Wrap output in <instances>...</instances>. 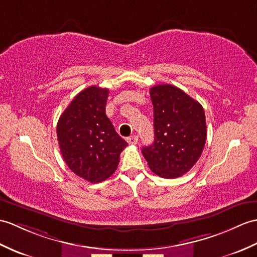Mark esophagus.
Masks as SVG:
<instances>
[{
    "mask_svg": "<svg viewBox=\"0 0 257 257\" xmlns=\"http://www.w3.org/2000/svg\"><path fill=\"white\" fill-rule=\"evenodd\" d=\"M127 141L129 145H137V143H138V137L131 136V137H129V138H127Z\"/></svg>",
    "mask_w": 257,
    "mask_h": 257,
    "instance_id": "obj_1",
    "label": "esophagus"
}]
</instances>
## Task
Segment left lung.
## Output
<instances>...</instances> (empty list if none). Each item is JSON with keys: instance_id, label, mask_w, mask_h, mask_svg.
I'll list each match as a JSON object with an SVG mask.
<instances>
[{"instance_id": "1", "label": "left lung", "mask_w": 257, "mask_h": 257, "mask_svg": "<svg viewBox=\"0 0 257 257\" xmlns=\"http://www.w3.org/2000/svg\"><path fill=\"white\" fill-rule=\"evenodd\" d=\"M154 142L142 154L151 171L176 178L193 168L204 150L207 127L202 106L181 88L170 84L151 87Z\"/></svg>"}]
</instances>
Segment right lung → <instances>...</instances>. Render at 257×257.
Returning a JSON list of instances; mask_svg holds the SVG:
<instances>
[{
  "mask_svg": "<svg viewBox=\"0 0 257 257\" xmlns=\"http://www.w3.org/2000/svg\"><path fill=\"white\" fill-rule=\"evenodd\" d=\"M108 89L89 86L71 101L57 124L62 158L70 170L91 183L107 180L128 143L106 116Z\"/></svg>",
  "mask_w": 257,
  "mask_h": 257,
  "instance_id": "1",
  "label": "right lung"
}]
</instances>
